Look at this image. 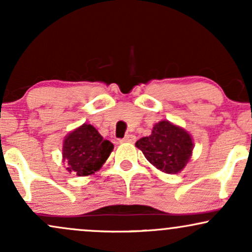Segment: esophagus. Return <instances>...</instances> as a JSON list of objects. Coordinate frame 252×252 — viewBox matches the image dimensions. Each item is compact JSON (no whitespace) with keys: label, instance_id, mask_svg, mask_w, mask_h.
Segmentation results:
<instances>
[{"label":"esophagus","instance_id":"1","mask_svg":"<svg viewBox=\"0 0 252 252\" xmlns=\"http://www.w3.org/2000/svg\"><path fill=\"white\" fill-rule=\"evenodd\" d=\"M135 140H136V137L134 135H126L124 138H121L120 142L121 143H123V142H135Z\"/></svg>","mask_w":252,"mask_h":252}]
</instances>
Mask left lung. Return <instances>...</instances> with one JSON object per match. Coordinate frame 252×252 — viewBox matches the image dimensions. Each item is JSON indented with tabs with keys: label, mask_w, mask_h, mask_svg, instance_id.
<instances>
[{
	"label": "left lung",
	"mask_w": 252,
	"mask_h": 252,
	"mask_svg": "<svg viewBox=\"0 0 252 252\" xmlns=\"http://www.w3.org/2000/svg\"><path fill=\"white\" fill-rule=\"evenodd\" d=\"M147 160L167 174H176L189 162L193 150L190 135L168 121L155 124L152 135L136 142Z\"/></svg>",
	"instance_id": "8db88e82"
}]
</instances>
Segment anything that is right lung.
I'll return each mask as SVG.
<instances>
[{"label":"right lung","instance_id":"add662e5","mask_svg":"<svg viewBox=\"0 0 252 252\" xmlns=\"http://www.w3.org/2000/svg\"><path fill=\"white\" fill-rule=\"evenodd\" d=\"M114 149V144L104 140L91 124L82 126L66 136L63 141V156L68 172L78 176L94 174L102 167Z\"/></svg>","mask_w":252,"mask_h":252}]
</instances>
